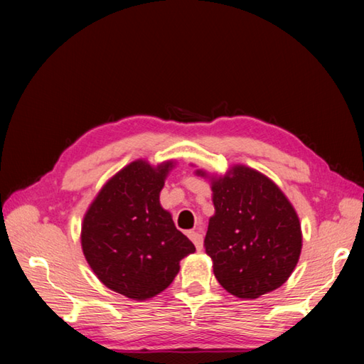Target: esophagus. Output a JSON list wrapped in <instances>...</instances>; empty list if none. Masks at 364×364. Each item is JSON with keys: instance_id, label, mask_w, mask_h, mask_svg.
Listing matches in <instances>:
<instances>
[{"instance_id": "esophagus-1", "label": "esophagus", "mask_w": 364, "mask_h": 364, "mask_svg": "<svg viewBox=\"0 0 364 364\" xmlns=\"http://www.w3.org/2000/svg\"><path fill=\"white\" fill-rule=\"evenodd\" d=\"M188 235H189V239L193 242V245H196V248L198 251H201L203 250V234L198 231H189Z\"/></svg>"}]
</instances>
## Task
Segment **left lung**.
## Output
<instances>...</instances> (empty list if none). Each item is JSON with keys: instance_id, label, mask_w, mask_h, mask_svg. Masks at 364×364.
<instances>
[{"instance_id": "left-lung-1", "label": "left lung", "mask_w": 364, "mask_h": 364, "mask_svg": "<svg viewBox=\"0 0 364 364\" xmlns=\"http://www.w3.org/2000/svg\"><path fill=\"white\" fill-rule=\"evenodd\" d=\"M197 175L208 176L201 168ZM210 189L215 214L205 250L218 284L242 299L279 289L302 248L301 223L289 198L268 176L240 164L210 176Z\"/></svg>"}]
</instances>
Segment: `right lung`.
<instances>
[{
    "mask_svg": "<svg viewBox=\"0 0 364 364\" xmlns=\"http://www.w3.org/2000/svg\"><path fill=\"white\" fill-rule=\"evenodd\" d=\"M173 161L156 167L133 161L112 176L83 217L80 242L88 265L109 290L144 301L156 296L196 251L161 208V192Z\"/></svg>",
    "mask_w": 364,
    "mask_h": 364,
    "instance_id": "1",
    "label": "right lung"
}]
</instances>
